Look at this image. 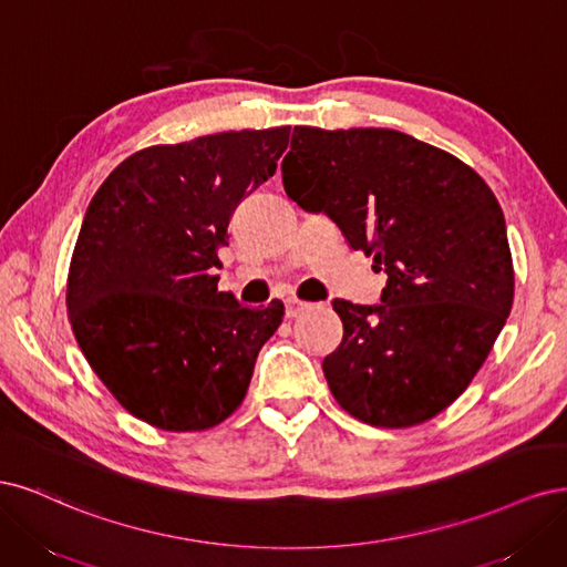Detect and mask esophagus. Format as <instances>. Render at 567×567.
<instances>
[{
  "label": "esophagus",
  "instance_id": "1",
  "mask_svg": "<svg viewBox=\"0 0 567 567\" xmlns=\"http://www.w3.org/2000/svg\"><path fill=\"white\" fill-rule=\"evenodd\" d=\"M308 308H310V303H306L301 299H287L285 301V316L287 318H299L303 310H308Z\"/></svg>",
  "mask_w": 567,
  "mask_h": 567
}]
</instances>
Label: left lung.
<instances>
[{"label": "left lung", "instance_id": "1", "mask_svg": "<svg viewBox=\"0 0 567 567\" xmlns=\"http://www.w3.org/2000/svg\"><path fill=\"white\" fill-rule=\"evenodd\" d=\"M282 184L389 276L381 303L332 301L343 339L322 372L337 403L383 429L443 412L481 370L514 303L497 197L462 159L374 126H295Z\"/></svg>", "mask_w": 567, "mask_h": 567}]
</instances>
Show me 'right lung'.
Returning <instances> with one entry per match:
<instances>
[{
    "label": "right lung",
    "instance_id": "obj_1",
    "mask_svg": "<svg viewBox=\"0 0 567 567\" xmlns=\"http://www.w3.org/2000/svg\"><path fill=\"white\" fill-rule=\"evenodd\" d=\"M289 126L153 145L91 197L68 276V316L117 403L162 431H205L243 403L285 306L218 291L235 205L278 169Z\"/></svg>",
    "mask_w": 567,
    "mask_h": 567
}]
</instances>
